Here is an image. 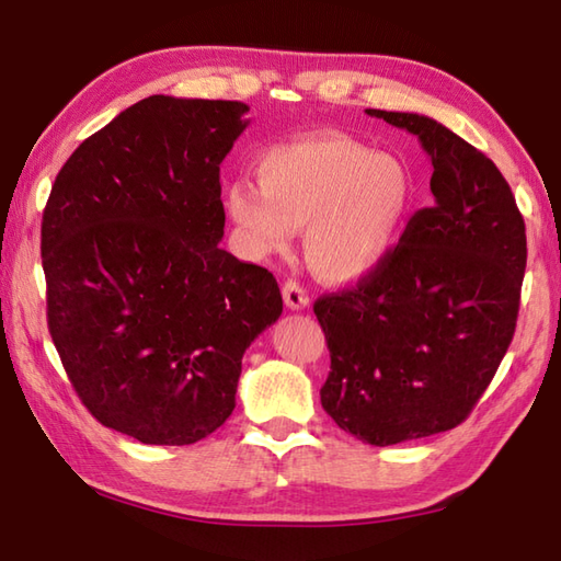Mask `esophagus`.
I'll list each match as a JSON object with an SVG mask.
<instances>
[{"mask_svg":"<svg viewBox=\"0 0 561 561\" xmlns=\"http://www.w3.org/2000/svg\"><path fill=\"white\" fill-rule=\"evenodd\" d=\"M282 297H284V304H287L291 311H299V309H307L309 307V294L304 291L301 284L294 282V279L284 282Z\"/></svg>","mask_w":561,"mask_h":561,"instance_id":"obj_1","label":"esophagus"}]
</instances>
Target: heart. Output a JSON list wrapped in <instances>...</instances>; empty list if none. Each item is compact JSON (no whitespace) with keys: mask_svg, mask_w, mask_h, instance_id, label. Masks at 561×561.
Segmentation results:
<instances>
[{"mask_svg":"<svg viewBox=\"0 0 561 561\" xmlns=\"http://www.w3.org/2000/svg\"><path fill=\"white\" fill-rule=\"evenodd\" d=\"M257 185L237 178L222 203L244 250L264 260L289 252L304 227L309 267L356 282L391 257L411 220L415 180L401 158L341 133L284 140L254 160Z\"/></svg>","mask_w":561,"mask_h":561,"instance_id":"obj_1","label":"heart"}]
</instances>
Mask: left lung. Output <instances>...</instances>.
Listing matches in <instances>:
<instances>
[{
  "label": "left lung",
  "mask_w": 561,
  "mask_h": 561,
  "mask_svg": "<svg viewBox=\"0 0 561 561\" xmlns=\"http://www.w3.org/2000/svg\"><path fill=\"white\" fill-rule=\"evenodd\" d=\"M366 113L421 140L435 197L381 267L314 304L331 354L321 405L383 448L455 428L485 393L515 334L527 237L485 153L428 116Z\"/></svg>",
  "instance_id": "1"
}]
</instances>
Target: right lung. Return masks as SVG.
Instances as JSON below:
<instances>
[{
	"label": "right lung",
	"mask_w": 561,
	"mask_h": 561,
	"mask_svg": "<svg viewBox=\"0 0 561 561\" xmlns=\"http://www.w3.org/2000/svg\"><path fill=\"white\" fill-rule=\"evenodd\" d=\"M240 101L148 96L73 150L42 220L46 317L106 428L190 445L234 411L247 346L282 314L272 272L220 250Z\"/></svg>",
	"instance_id": "obj_1"
}]
</instances>
